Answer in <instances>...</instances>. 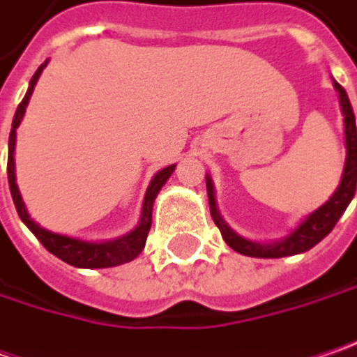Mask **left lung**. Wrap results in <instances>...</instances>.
<instances>
[{
	"label": "left lung",
	"mask_w": 357,
	"mask_h": 357,
	"mask_svg": "<svg viewBox=\"0 0 357 357\" xmlns=\"http://www.w3.org/2000/svg\"><path fill=\"white\" fill-rule=\"evenodd\" d=\"M333 86L340 93V103H342V112H344V123H346V148H348V158H346V167H344V176L342 181L335 190V194L321 206L316 209L314 213H310L305 218L298 229H294L286 240L278 241V243H257V241H250L240 238L234 229H229L224 224V220L220 218L218 208H215V197H213V185L211 179L206 178L208 183V197H209V211L215 225L222 231V238L225 243L236 250L241 256L250 257H286L296 256V254H303L307 250H312L316 243L324 240L333 225L337 224V220L342 218V213L346 211L349 206L351 197L356 194L357 185V130H356V117H354V109L348 100L346 89L340 86L337 82H333Z\"/></svg>",
	"instance_id": "obj_1"
}]
</instances>
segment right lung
I'll use <instances>...</instances> for the list:
<instances>
[{
    "label": "right lung",
    "mask_w": 357,
    "mask_h": 357,
    "mask_svg": "<svg viewBox=\"0 0 357 357\" xmlns=\"http://www.w3.org/2000/svg\"><path fill=\"white\" fill-rule=\"evenodd\" d=\"M43 68H45V63L39 66L38 71L33 73V77H31V82H29V89H27V93H25V98L22 100V103L17 105V112H15L13 123H11V132H9L8 179L9 192H11V197H13L15 209H17L22 222H24V224L33 231V236L43 243V248H45L47 252H52L54 256L59 257V259H63L66 264H70V266H75V268H114V266H119V264L132 261L133 257H137L142 254V250H144V245H146L149 227H151V209H153L155 195L162 190V185L167 181V178L172 176V172H174L176 165H167L165 169L155 174V178L151 179L148 192H146L144 209H142V222H139V225H137L133 231H130L128 236H123V238H119V240L105 241V243H91V241L73 240V238H68V236L52 234V231L39 227V225L27 215L24 199H22L20 190H17V183H15V162H13V151H15V130H17L22 117H24L27 101H29L31 93H33V87L38 84V77L41 75Z\"/></svg>",
    "instance_id": "obj_1"
}]
</instances>
